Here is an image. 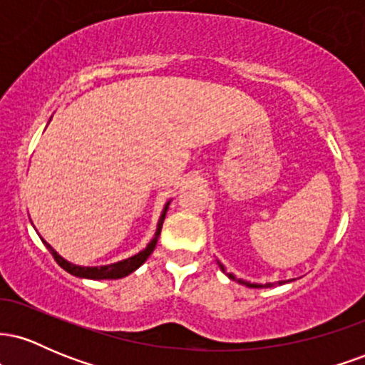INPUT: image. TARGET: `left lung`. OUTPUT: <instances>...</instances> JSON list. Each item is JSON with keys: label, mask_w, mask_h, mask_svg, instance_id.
<instances>
[{"label": "left lung", "mask_w": 365, "mask_h": 365, "mask_svg": "<svg viewBox=\"0 0 365 365\" xmlns=\"http://www.w3.org/2000/svg\"><path fill=\"white\" fill-rule=\"evenodd\" d=\"M217 264H220L221 271H223V273H226V269H225L223 264H221L220 261H217ZM226 276H228L230 279H233V282H238L240 284H245V287H249V288H269V287H274V283L259 284V283H250V282H245V279H242V278H235V274H232V273H226ZM288 282H292V279H288ZM283 283H284V282H278V284H283Z\"/></svg>", "instance_id": "1"}]
</instances>
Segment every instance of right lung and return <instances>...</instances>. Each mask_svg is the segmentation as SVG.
I'll use <instances>...</instances> for the list:
<instances>
[{
    "label": "right lung",
    "mask_w": 365,
    "mask_h": 365,
    "mask_svg": "<svg viewBox=\"0 0 365 365\" xmlns=\"http://www.w3.org/2000/svg\"><path fill=\"white\" fill-rule=\"evenodd\" d=\"M168 206H170V200L165 204V209H163L161 216H159L158 228H156V233H154L153 240L149 242L148 247H145L144 250H140L139 254L132 255V257L123 259V261L108 264V266H94V267L77 266V264H72V262L66 261V259H63L61 255L58 254L56 250H54L53 247L48 244V242H46V240H43V242H44V245L48 247L49 252L53 254L54 261L60 264V266L66 271V273L77 276V278H86V279H120V278H125V276H128L130 273H133L135 269H139L142 264L148 261V257L150 254H153V250L156 249L158 238H159V233H161L163 221H165V217H166V211H168Z\"/></svg>",
    "instance_id": "1"
}]
</instances>
